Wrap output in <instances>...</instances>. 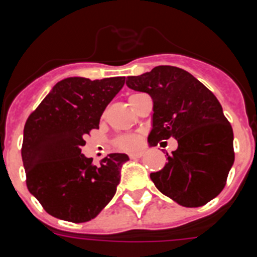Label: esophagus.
<instances>
[{"instance_id": "1", "label": "esophagus", "mask_w": 257, "mask_h": 257, "mask_svg": "<svg viewBox=\"0 0 257 257\" xmlns=\"http://www.w3.org/2000/svg\"><path fill=\"white\" fill-rule=\"evenodd\" d=\"M131 160H138V158H142L144 156V152H134V153L128 154Z\"/></svg>"}]
</instances>
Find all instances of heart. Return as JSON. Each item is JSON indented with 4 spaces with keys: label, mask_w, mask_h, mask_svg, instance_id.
Wrapping results in <instances>:
<instances>
[{
    "label": "heart",
    "mask_w": 257,
    "mask_h": 257,
    "mask_svg": "<svg viewBox=\"0 0 257 257\" xmlns=\"http://www.w3.org/2000/svg\"><path fill=\"white\" fill-rule=\"evenodd\" d=\"M117 144L118 147L122 149H133L138 145V138L133 135L123 136V138H121V139L118 140Z\"/></svg>",
    "instance_id": "obj_1"
}]
</instances>
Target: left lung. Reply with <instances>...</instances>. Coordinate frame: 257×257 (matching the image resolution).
Wrapping results in <instances>:
<instances>
[{"mask_svg":"<svg viewBox=\"0 0 257 257\" xmlns=\"http://www.w3.org/2000/svg\"><path fill=\"white\" fill-rule=\"evenodd\" d=\"M126 85L153 99L151 145L175 138L178 149L151 174L157 189L185 207H201L224 189L233 162V128L216 96L189 72L160 65Z\"/></svg>","mask_w":257,"mask_h":257,"instance_id":"left-lung-1","label":"left lung"}]
</instances>
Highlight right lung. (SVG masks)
I'll use <instances>...</instances> for the list:
<instances>
[{"label": "right lung", "mask_w": 257, "mask_h": 257, "mask_svg": "<svg viewBox=\"0 0 257 257\" xmlns=\"http://www.w3.org/2000/svg\"><path fill=\"white\" fill-rule=\"evenodd\" d=\"M123 85L124 77L65 78L29 114L22 145L27 188L51 216L88 221L115 194L128 157L110 153L94 166L81 148Z\"/></svg>", "instance_id": "right-lung-1"}]
</instances>
